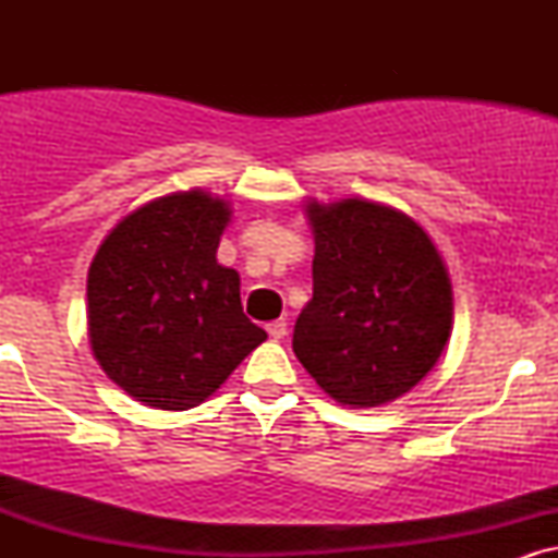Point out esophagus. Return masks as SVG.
Listing matches in <instances>:
<instances>
[{"label":"esophagus","mask_w":558,"mask_h":558,"mask_svg":"<svg viewBox=\"0 0 558 558\" xmlns=\"http://www.w3.org/2000/svg\"><path fill=\"white\" fill-rule=\"evenodd\" d=\"M267 332H270L272 341H283L286 332H288V325L283 323V319H275V323L267 325Z\"/></svg>","instance_id":"1"}]
</instances>
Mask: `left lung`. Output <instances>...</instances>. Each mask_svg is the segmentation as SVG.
Returning <instances> with one entry per match:
<instances>
[{
  "mask_svg": "<svg viewBox=\"0 0 558 558\" xmlns=\"http://www.w3.org/2000/svg\"><path fill=\"white\" fill-rule=\"evenodd\" d=\"M304 213L315 235V288L293 328V354L341 407L396 401L451 338L446 262L430 233L388 204L310 198Z\"/></svg>",
  "mask_w": 558,
  "mask_h": 558,
  "instance_id": "8db88e82",
  "label": "left lung"
}]
</instances>
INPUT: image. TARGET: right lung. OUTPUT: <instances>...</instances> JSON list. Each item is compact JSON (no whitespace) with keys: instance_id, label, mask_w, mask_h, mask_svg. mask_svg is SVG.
<instances>
[{"instance_id":"right-lung-1","label":"right lung","mask_w":558,"mask_h":558,"mask_svg":"<svg viewBox=\"0 0 558 558\" xmlns=\"http://www.w3.org/2000/svg\"><path fill=\"white\" fill-rule=\"evenodd\" d=\"M233 209L204 189L141 204L96 248L86 280L94 360L131 399L165 412L204 403L267 332L217 262Z\"/></svg>"}]
</instances>
